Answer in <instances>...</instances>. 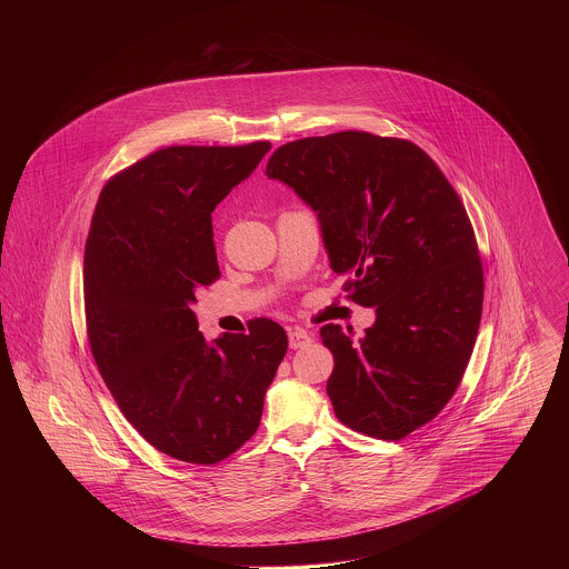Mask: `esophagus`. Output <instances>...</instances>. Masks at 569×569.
Wrapping results in <instances>:
<instances>
[{
	"label": "esophagus",
	"mask_w": 569,
	"mask_h": 569,
	"mask_svg": "<svg viewBox=\"0 0 569 569\" xmlns=\"http://www.w3.org/2000/svg\"><path fill=\"white\" fill-rule=\"evenodd\" d=\"M288 339H290V348L298 350V348H305L311 343V332H307L305 328H290Z\"/></svg>",
	"instance_id": "1"
}]
</instances>
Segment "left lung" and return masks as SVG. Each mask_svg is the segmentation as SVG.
I'll use <instances>...</instances> for the list:
<instances>
[{
	"label": "left lung",
	"instance_id": "obj_1",
	"mask_svg": "<svg viewBox=\"0 0 569 569\" xmlns=\"http://www.w3.org/2000/svg\"><path fill=\"white\" fill-rule=\"evenodd\" d=\"M267 174L318 213L330 269L376 309L358 339L320 328L337 418L403 439L448 406L480 328L485 272L459 193L418 144L356 130L281 144Z\"/></svg>",
	"mask_w": 569,
	"mask_h": 569
}]
</instances>
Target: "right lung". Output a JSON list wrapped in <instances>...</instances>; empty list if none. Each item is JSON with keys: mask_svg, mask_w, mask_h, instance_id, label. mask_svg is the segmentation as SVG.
<instances>
[{"mask_svg": "<svg viewBox=\"0 0 569 569\" xmlns=\"http://www.w3.org/2000/svg\"><path fill=\"white\" fill-rule=\"evenodd\" d=\"M271 149L174 144L110 177L84 244V320L98 371L156 450L216 465L258 431L288 352L269 318L207 341L196 292L219 279L211 213Z\"/></svg>", "mask_w": 569, "mask_h": 569, "instance_id": "add662e5", "label": "right lung"}]
</instances>
